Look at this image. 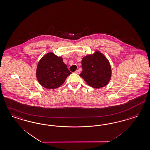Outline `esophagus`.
Segmentation results:
<instances>
[{
  "instance_id": "34e87169",
  "label": "esophagus",
  "mask_w": 150,
  "mask_h": 150,
  "mask_svg": "<svg viewBox=\"0 0 150 150\" xmlns=\"http://www.w3.org/2000/svg\"><path fill=\"white\" fill-rule=\"evenodd\" d=\"M75 73H77V74H79V73H80V71H79V70H76V71H75Z\"/></svg>"
}]
</instances>
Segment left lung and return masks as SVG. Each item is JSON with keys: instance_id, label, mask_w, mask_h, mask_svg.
Instances as JSON below:
<instances>
[{"instance_id": "1", "label": "left lung", "mask_w": 150, "mask_h": 150, "mask_svg": "<svg viewBox=\"0 0 150 150\" xmlns=\"http://www.w3.org/2000/svg\"><path fill=\"white\" fill-rule=\"evenodd\" d=\"M82 68L83 70L79 76L93 88L104 87L111 80L112 70L110 62L98 50L83 57Z\"/></svg>"}]
</instances>
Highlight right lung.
<instances>
[{"label":"right lung","instance_id":"add662e5","mask_svg":"<svg viewBox=\"0 0 150 150\" xmlns=\"http://www.w3.org/2000/svg\"><path fill=\"white\" fill-rule=\"evenodd\" d=\"M71 73L63 61L62 57L48 52L38 62L36 77L42 87L52 89L62 86Z\"/></svg>","mask_w":150,"mask_h":150}]
</instances>
